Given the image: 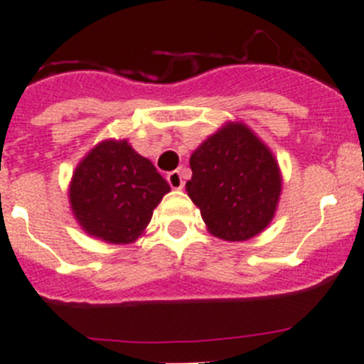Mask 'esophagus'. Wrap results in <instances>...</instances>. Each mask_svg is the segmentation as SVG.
<instances>
[{
  "mask_svg": "<svg viewBox=\"0 0 364 364\" xmlns=\"http://www.w3.org/2000/svg\"><path fill=\"white\" fill-rule=\"evenodd\" d=\"M167 182H169V186H171L173 189L184 188V176H182V173L180 171L167 173Z\"/></svg>",
  "mask_w": 364,
  "mask_h": 364,
  "instance_id": "esophagus-1",
  "label": "esophagus"
}]
</instances>
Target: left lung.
<instances>
[{
    "label": "left lung",
    "mask_w": 364,
    "mask_h": 364,
    "mask_svg": "<svg viewBox=\"0 0 364 364\" xmlns=\"http://www.w3.org/2000/svg\"><path fill=\"white\" fill-rule=\"evenodd\" d=\"M189 198L215 237L247 240L273 218L281 171L268 147L244 124H228L189 159Z\"/></svg>",
    "instance_id": "left-lung-1"
}]
</instances>
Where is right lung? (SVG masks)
Instances as JSON below:
<instances>
[{
  "label": "right lung",
  "instance_id": "right-lung-1",
  "mask_svg": "<svg viewBox=\"0 0 364 364\" xmlns=\"http://www.w3.org/2000/svg\"><path fill=\"white\" fill-rule=\"evenodd\" d=\"M169 189L156 167L125 140L102 142L80 162L70 182L74 217L92 237L112 244L136 240Z\"/></svg>",
  "mask_w": 364,
  "mask_h": 364
}]
</instances>
